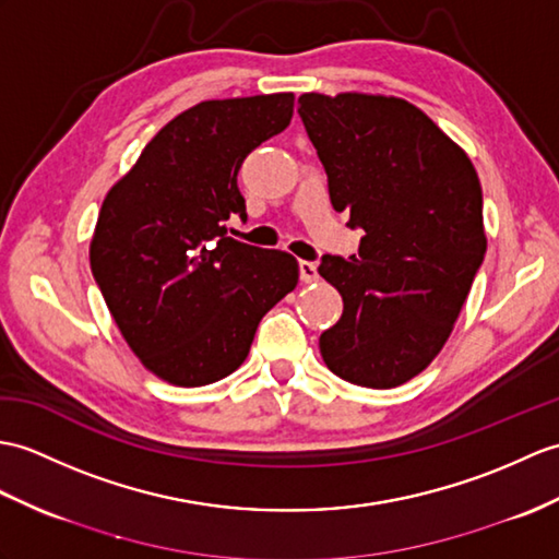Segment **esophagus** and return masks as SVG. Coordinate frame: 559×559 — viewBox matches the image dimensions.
Returning a JSON list of instances; mask_svg holds the SVG:
<instances>
[{
	"label": "esophagus",
	"mask_w": 559,
	"mask_h": 559,
	"mask_svg": "<svg viewBox=\"0 0 559 559\" xmlns=\"http://www.w3.org/2000/svg\"><path fill=\"white\" fill-rule=\"evenodd\" d=\"M300 278L305 283H314L319 278L317 274V264L314 262H307V259H300Z\"/></svg>",
	"instance_id": "34e87169"
}]
</instances>
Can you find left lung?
Segmentation results:
<instances>
[{
    "label": "left lung",
    "mask_w": 559,
    "mask_h": 559,
    "mask_svg": "<svg viewBox=\"0 0 559 559\" xmlns=\"http://www.w3.org/2000/svg\"><path fill=\"white\" fill-rule=\"evenodd\" d=\"M335 212L365 233L359 254H323L343 295L321 333L326 367L367 388H395L445 345L484 264V194L469 157L414 104L381 95L300 99Z\"/></svg>",
    "instance_id": "1"
}]
</instances>
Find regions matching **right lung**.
<instances>
[{
    "label": "right lung",
    "instance_id": "add662e5",
    "mask_svg": "<svg viewBox=\"0 0 559 559\" xmlns=\"http://www.w3.org/2000/svg\"><path fill=\"white\" fill-rule=\"evenodd\" d=\"M290 93L200 102L142 150L102 204L90 266L152 373L206 385L236 371L259 321L300 278L297 259L228 236L248 218L245 157L293 119Z\"/></svg>",
    "mask_w": 559,
    "mask_h": 559
}]
</instances>
